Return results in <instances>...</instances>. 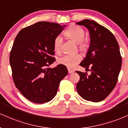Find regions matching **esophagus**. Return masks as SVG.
Segmentation results:
<instances>
[{"instance_id":"obj_1","label":"esophagus","mask_w":128,"mask_h":128,"mask_svg":"<svg viewBox=\"0 0 128 128\" xmlns=\"http://www.w3.org/2000/svg\"><path fill=\"white\" fill-rule=\"evenodd\" d=\"M74 71H73V70H70V69H68V73L69 74H71V73H73L74 72Z\"/></svg>"}]
</instances>
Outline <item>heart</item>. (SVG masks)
<instances>
[{"mask_svg": "<svg viewBox=\"0 0 128 128\" xmlns=\"http://www.w3.org/2000/svg\"><path fill=\"white\" fill-rule=\"evenodd\" d=\"M64 34L70 39L78 44L80 50H86L88 48L86 42L84 38L85 34L82 28L76 25H71L64 31ZM62 44V37L57 36L54 40V48L56 51H60ZM81 56L78 54H64L58 59L59 64L65 66L69 68H73L81 60Z\"/></svg>", "mask_w": 128, "mask_h": 128, "instance_id": "heart-1", "label": "heart"}]
</instances>
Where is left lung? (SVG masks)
<instances>
[{"label": "left lung", "mask_w": 128, "mask_h": 128, "mask_svg": "<svg viewBox=\"0 0 128 128\" xmlns=\"http://www.w3.org/2000/svg\"><path fill=\"white\" fill-rule=\"evenodd\" d=\"M76 24L86 28L90 36V46L80 65L86 70L91 67L90 76L76 71L80 77L77 91L84 100L98 102L117 84L122 66L119 45L112 33L95 21L84 19Z\"/></svg>", "instance_id": "left-lung-1"}]
</instances>
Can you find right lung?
Wrapping results in <instances>:
<instances>
[{
    "instance_id": "1",
    "label": "right lung",
    "mask_w": 128,
    "mask_h": 128,
    "mask_svg": "<svg viewBox=\"0 0 128 128\" xmlns=\"http://www.w3.org/2000/svg\"><path fill=\"white\" fill-rule=\"evenodd\" d=\"M65 27L39 22L24 28L14 40L10 56L14 84L23 96L35 103L55 97L60 82L68 74L65 66H48L55 61L54 40Z\"/></svg>"
}]
</instances>
